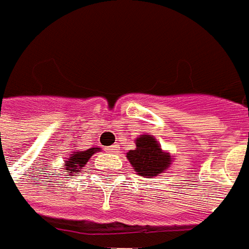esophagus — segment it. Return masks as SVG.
Masks as SVG:
<instances>
[{"label":"esophagus","instance_id":"esophagus-1","mask_svg":"<svg viewBox=\"0 0 249 249\" xmlns=\"http://www.w3.org/2000/svg\"><path fill=\"white\" fill-rule=\"evenodd\" d=\"M117 150H118V146H117V144H114V146L107 147V151H109V153H117Z\"/></svg>","mask_w":249,"mask_h":249}]
</instances>
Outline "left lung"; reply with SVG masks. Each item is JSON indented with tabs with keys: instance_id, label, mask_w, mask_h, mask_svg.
<instances>
[{
	"instance_id": "obj_1",
	"label": "left lung",
	"mask_w": 249,
	"mask_h": 249,
	"mask_svg": "<svg viewBox=\"0 0 249 249\" xmlns=\"http://www.w3.org/2000/svg\"><path fill=\"white\" fill-rule=\"evenodd\" d=\"M136 147L126 153V160L136 174L144 178H153L165 173L174 160L173 155L160 147L153 135L143 133L135 139Z\"/></svg>"
}]
</instances>
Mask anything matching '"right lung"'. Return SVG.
<instances>
[{"mask_svg": "<svg viewBox=\"0 0 249 249\" xmlns=\"http://www.w3.org/2000/svg\"><path fill=\"white\" fill-rule=\"evenodd\" d=\"M98 151H101V148L99 147H91L89 150H86V151H79V150H73L72 153L69 154V157L65 158V162H64V169H65V172L69 173V176H76V174H79L82 172V169L86 165H87V162Z\"/></svg>", "mask_w": 249, "mask_h": 249, "instance_id": "add662e5", "label": "right lung"}]
</instances>
